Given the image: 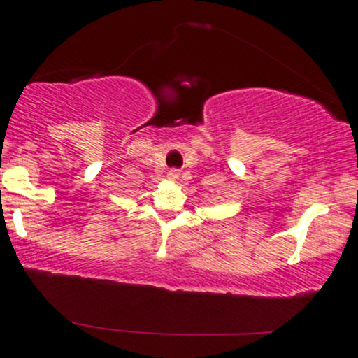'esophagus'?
I'll use <instances>...</instances> for the list:
<instances>
[{
  "mask_svg": "<svg viewBox=\"0 0 358 358\" xmlns=\"http://www.w3.org/2000/svg\"><path fill=\"white\" fill-rule=\"evenodd\" d=\"M178 171H176V170H171V171H168V178H170V180H176V178H178Z\"/></svg>",
  "mask_w": 358,
  "mask_h": 358,
  "instance_id": "obj_1",
  "label": "esophagus"
}]
</instances>
